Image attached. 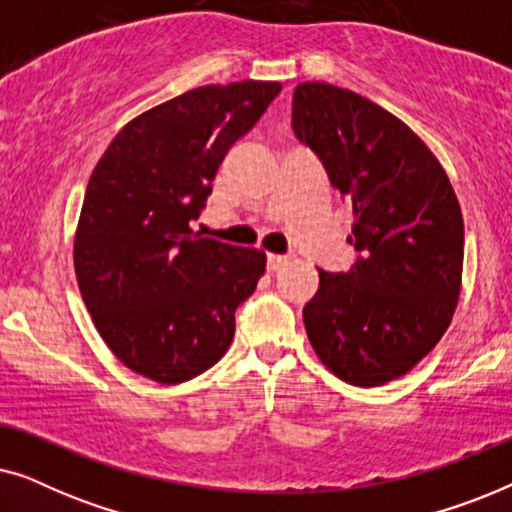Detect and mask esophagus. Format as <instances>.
<instances>
[{
    "label": "esophagus",
    "instance_id": "esophagus-1",
    "mask_svg": "<svg viewBox=\"0 0 512 512\" xmlns=\"http://www.w3.org/2000/svg\"><path fill=\"white\" fill-rule=\"evenodd\" d=\"M265 263H268V270H270V272H277V270H282L286 263H289V256L268 254V258H265Z\"/></svg>",
    "mask_w": 512,
    "mask_h": 512
}]
</instances>
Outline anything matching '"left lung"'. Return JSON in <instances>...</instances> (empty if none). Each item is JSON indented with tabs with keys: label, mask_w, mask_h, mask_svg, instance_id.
Masks as SVG:
<instances>
[{
	"label": "left lung",
	"mask_w": 512,
	"mask_h": 512,
	"mask_svg": "<svg viewBox=\"0 0 512 512\" xmlns=\"http://www.w3.org/2000/svg\"><path fill=\"white\" fill-rule=\"evenodd\" d=\"M291 128L356 214V258L345 272L319 270L303 307L307 338L340 380L380 387L450 326L464 265L457 195L422 139L352 90L298 83Z\"/></svg>",
	"instance_id": "left-lung-1"
}]
</instances>
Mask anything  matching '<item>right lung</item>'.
<instances>
[{
	"mask_svg": "<svg viewBox=\"0 0 512 512\" xmlns=\"http://www.w3.org/2000/svg\"><path fill=\"white\" fill-rule=\"evenodd\" d=\"M277 81L202 86L130 121L90 174L74 242L79 289L111 352L179 384L226 354L265 254L195 233L216 170Z\"/></svg>",
	"mask_w": 512,
	"mask_h": 512,
	"instance_id": "add662e5",
	"label": "right lung"
}]
</instances>
